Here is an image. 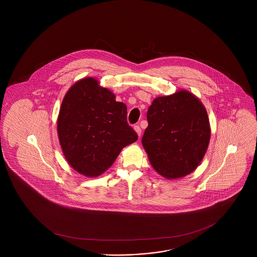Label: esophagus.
<instances>
[{"mask_svg":"<svg viewBox=\"0 0 257 257\" xmlns=\"http://www.w3.org/2000/svg\"><path fill=\"white\" fill-rule=\"evenodd\" d=\"M134 129H135V131H136L137 134L140 137V135H141V128H140V125H135V126H134Z\"/></svg>","mask_w":257,"mask_h":257,"instance_id":"34e87169","label":"esophagus"}]
</instances>
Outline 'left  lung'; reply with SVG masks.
I'll return each mask as SVG.
<instances>
[{
    "label": "left lung",
    "instance_id": "left-lung-1",
    "mask_svg": "<svg viewBox=\"0 0 257 257\" xmlns=\"http://www.w3.org/2000/svg\"><path fill=\"white\" fill-rule=\"evenodd\" d=\"M142 145L160 175L180 178L194 171L209 144L206 110L193 94L181 90L158 97L147 112Z\"/></svg>",
    "mask_w": 257,
    "mask_h": 257
}]
</instances>
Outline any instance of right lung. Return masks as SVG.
Wrapping results in <instances>:
<instances>
[{"instance_id": "right-lung-1", "label": "right lung", "mask_w": 257, "mask_h": 257, "mask_svg": "<svg viewBox=\"0 0 257 257\" xmlns=\"http://www.w3.org/2000/svg\"><path fill=\"white\" fill-rule=\"evenodd\" d=\"M57 131L67 161L87 177L101 175L139 139L128 124L126 105L93 78L78 81L65 95Z\"/></svg>"}]
</instances>
